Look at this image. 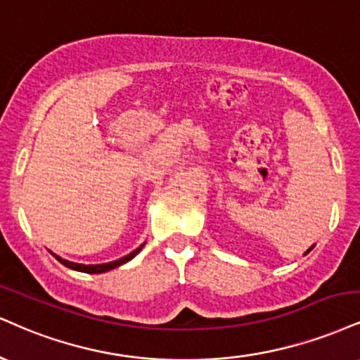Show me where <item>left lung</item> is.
<instances>
[{
    "mask_svg": "<svg viewBox=\"0 0 360 360\" xmlns=\"http://www.w3.org/2000/svg\"><path fill=\"white\" fill-rule=\"evenodd\" d=\"M314 246H315V245H311V246H310V248L305 251V255H307V253H310V251H311V250H314Z\"/></svg>",
    "mask_w": 360,
    "mask_h": 360,
    "instance_id": "1",
    "label": "left lung"
}]
</instances>
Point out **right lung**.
<instances>
[{"label": "right lung", "mask_w": 360, "mask_h": 360, "mask_svg": "<svg viewBox=\"0 0 360 360\" xmlns=\"http://www.w3.org/2000/svg\"><path fill=\"white\" fill-rule=\"evenodd\" d=\"M142 248H144V245L139 246V248L134 250L132 253H129V255H125V257H122V258L115 259V262L102 263V265H82V263H73V262H68V259H63L62 257H58V255L51 253V251H50V253L53 255V257L58 259V262L62 263V265H65L67 268H72V270H75V271H84V274H105V271H110V270H114V268H117V266L124 265V263L131 262V259L136 257V255Z\"/></svg>", "instance_id": "add662e5"}]
</instances>
